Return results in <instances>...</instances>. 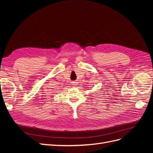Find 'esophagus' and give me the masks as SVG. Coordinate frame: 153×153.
Returning a JSON list of instances; mask_svg holds the SVG:
<instances>
[{
  "mask_svg": "<svg viewBox=\"0 0 153 153\" xmlns=\"http://www.w3.org/2000/svg\"><path fill=\"white\" fill-rule=\"evenodd\" d=\"M77 82H72V85H77V84H76Z\"/></svg>",
  "mask_w": 153,
  "mask_h": 153,
  "instance_id": "1",
  "label": "esophagus"
}]
</instances>
